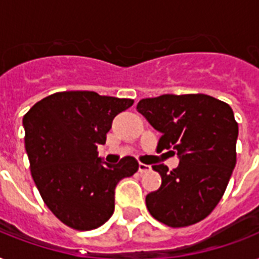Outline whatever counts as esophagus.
Segmentation results:
<instances>
[{"instance_id": "esophagus-1", "label": "esophagus", "mask_w": 259, "mask_h": 259, "mask_svg": "<svg viewBox=\"0 0 259 259\" xmlns=\"http://www.w3.org/2000/svg\"><path fill=\"white\" fill-rule=\"evenodd\" d=\"M149 169H150L149 165H146V164H142V162H138V172H140V173L148 172Z\"/></svg>"}]
</instances>
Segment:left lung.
<instances>
[{"label":"left lung","mask_w":259,"mask_h":259,"mask_svg":"<svg viewBox=\"0 0 259 259\" xmlns=\"http://www.w3.org/2000/svg\"><path fill=\"white\" fill-rule=\"evenodd\" d=\"M137 111L161 133L157 149H173V170L153 165L161 176L146 195L150 215L169 227L203 221L221 201L237 162L238 123L227 103L205 94H164L138 102Z\"/></svg>","instance_id":"obj_1"}]
</instances>
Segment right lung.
<instances>
[{
    "label": "right lung",
    "mask_w": 259,
    "mask_h": 259,
    "mask_svg": "<svg viewBox=\"0 0 259 259\" xmlns=\"http://www.w3.org/2000/svg\"><path fill=\"white\" fill-rule=\"evenodd\" d=\"M133 99L94 91L44 98L22 118L30 173L47 207L71 229H98L114 212L115 187L137 172L132 156L109 165L98 157L111 122Z\"/></svg>",
    "instance_id": "1"
}]
</instances>
